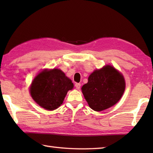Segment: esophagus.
Instances as JSON below:
<instances>
[{
  "label": "esophagus",
  "instance_id": "1",
  "mask_svg": "<svg viewBox=\"0 0 153 153\" xmlns=\"http://www.w3.org/2000/svg\"><path fill=\"white\" fill-rule=\"evenodd\" d=\"M80 86H81V84H78V83H76V84H75V87H76V88L77 90H79L80 88Z\"/></svg>",
  "mask_w": 153,
  "mask_h": 153
}]
</instances>
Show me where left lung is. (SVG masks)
<instances>
[{
  "label": "left lung",
  "instance_id": "left-lung-1",
  "mask_svg": "<svg viewBox=\"0 0 153 153\" xmlns=\"http://www.w3.org/2000/svg\"><path fill=\"white\" fill-rule=\"evenodd\" d=\"M125 88L122 75L113 67L107 65L93 72L82 90L90 107L101 111L115 105L122 97Z\"/></svg>",
  "mask_w": 153,
  "mask_h": 153
}]
</instances>
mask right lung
<instances>
[{"mask_svg": "<svg viewBox=\"0 0 153 153\" xmlns=\"http://www.w3.org/2000/svg\"><path fill=\"white\" fill-rule=\"evenodd\" d=\"M73 88L71 80L63 71L53 69L41 71L33 79L30 91L37 104L53 111L60 107L67 92Z\"/></svg>", "mask_w": 153, "mask_h": 153, "instance_id": "right-lung-1", "label": "right lung"}]
</instances>
